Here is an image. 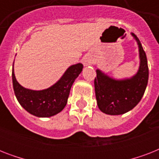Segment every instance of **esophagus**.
I'll use <instances>...</instances> for the list:
<instances>
[{
  "label": "esophagus",
  "mask_w": 159,
  "mask_h": 159,
  "mask_svg": "<svg viewBox=\"0 0 159 159\" xmlns=\"http://www.w3.org/2000/svg\"><path fill=\"white\" fill-rule=\"evenodd\" d=\"M92 62V58H90V57H85L84 59H83V65L84 66H88Z\"/></svg>",
  "instance_id": "esophagus-1"
}]
</instances>
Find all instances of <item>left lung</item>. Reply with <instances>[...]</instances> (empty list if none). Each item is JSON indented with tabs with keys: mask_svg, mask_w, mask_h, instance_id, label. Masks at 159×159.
I'll use <instances>...</instances> for the list:
<instances>
[{
	"mask_svg": "<svg viewBox=\"0 0 159 159\" xmlns=\"http://www.w3.org/2000/svg\"><path fill=\"white\" fill-rule=\"evenodd\" d=\"M139 47V67L130 78L115 79L97 69L95 92L97 106L103 113L117 116L131 111L142 99L148 80V61L138 37L131 33Z\"/></svg>",
	"mask_w": 159,
	"mask_h": 159,
	"instance_id": "obj_1",
	"label": "left lung"
}]
</instances>
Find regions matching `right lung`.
<instances>
[{
    "label": "right lung",
    "instance_id": "obj_1",
    "mask_svg": "<svg viewBox=\"0 0 159 159\" xmlns=\"http://www.w3.org/2000/svg\"><path fill=\"white\" fill-rule=\"evenodd\" d=\"M83 68L82 63L70 66L61 78L47 89L34 91L22 87L12 69V82L19 103L29 113L37 117H50L63 110L67 102L70 90L75 79Z\"/></svg>",
    "mask_w": 159,
    "mask_h": 159
}]
</instances>
